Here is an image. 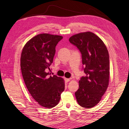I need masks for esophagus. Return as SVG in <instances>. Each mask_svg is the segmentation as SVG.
I'll list each match as a JSON object with an SVG mask.
<instances>
[{
    "mask_svg": "<svg viewBox=\"0 0 129 129\" xmlns=\"http://www.w3.org/2000/svg\"><path fill=\"white\" fill-rule=\"evenodd\" d=\"M64 80H65V82H67V83H68V81H70V79H68V78H64Z\"/></svg>",
    "mask_w": 129,
    "mask_h": 129,
    "instance_id": "obj_1",
    "label": "esophagus"
}]
</instances>
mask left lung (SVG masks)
Masks as SVG:
<instances>
[{
  "instance_id": "1",
  "label": "left lung",
  "mask_w": 129,
  "mask_h": 129,
  "mask_svg": "<svg viewBox=\"0 0 129 129\" xmlns=\"http://www.w3.org/2000/svg\"><path fill=\"white\" fill-rule=\"evenodd\" d=\"M69 42L81 54L83 69L85 76L79 80L75 95L79 105L91 108L100 102L109 85L110 61L104 42L91 32L73 35Z\"/></svg>"
}]
</instances>
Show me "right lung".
<instances>
[{
    "label": "right lung",
    "mask_w": 129,
    "mask_h": 129,
    "mask_svg": "<svg viewBox=\"0 0 129 129\" xmlns=\"http://www.w3.org/2000/svg\"><path fill=\"white\" fill-rule=\"evenodd\" d=\"M62 37L40 34L29 40L20 57L21 73L25 85L34 99L42 106L52 108L58 104L65 89L63 79L50 76L55 47Z\"/></svg>",
    "instance_id": "1"
}]
</instances>
